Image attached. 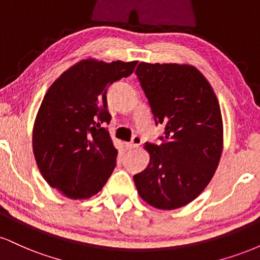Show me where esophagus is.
Wrapping results in <instances>:
<instances>
[{
    "label": "esophagus",
    "mask_w": 260,
    "mask_h": 260,
    "mask_svg": "<svg viewBox=\"0 0 260 260\" xmlns=\"http://www.w3.org/2000/svg\"><path fill=\"white\" fill-rule=\"evenodd\" d=\"M140 144H142V138H140L139 136H134L133 139H132V142L127 143L126 147L128 149H134V148H138Z\"/></svg>",
    "instance_id": "1"
}]
</instances>
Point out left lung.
I'll return each instance as SVG.
<instances>
[{
    "instance_id": "8db88e82",
    "label": "left lung",
    "mask_w": 260,
    "mask_h": 260,
    "mask_svg": "<svg viewBox=\"0 0 260 260\" xmlns=\"http://www.w3.org/2000/svg\"><path fill=\"white\" fill-rule=\"evenodd\" d=\"M136 74L165 137L160 145L145 143L150 160L133 180L143 201L174 210L194 201L215 174L223 148L221 110L194 66L140 62Z\"/></svg>"
}]
</instances>
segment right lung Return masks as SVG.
<instances>
[{
  "instance_id": "add662e5",
  "label": "right lung",
  "mask_w": 260,
  "mask_h": 260,
  "mask_svg": "<svg viewBox=\"0 0 260 260\" xmlns=\"http://www.w3.org/2000/svg\"><path fill=\"white\" fill-rule=\"evenodd\" d=\"M137 63L82 59L45 94L32 127V151L45 181L67 198H91L111 176L117 149L101 127L111 121L106 91Z\"/></svg>"
}]
</instances>
